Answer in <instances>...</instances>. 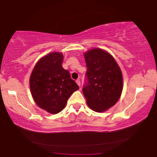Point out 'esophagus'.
I'll return each instance as SVG.
<instances>
[{"label":"esophagus","instance_id":"34e87169","mask_svg":"<svg viewBox=\"0 0 157 157\" xmlns=\"http://www.w3.org/2000/svg\"><path fill=\"white\" fill-rule=\"evenodd\" d=\"M76 82H77V83L78 84V86H80V79H77V80H76Z\"/></svg>","mask_w":157,"mask_h":157}]
</instances>
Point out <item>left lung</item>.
Instances as JSON below:
<instances>
[{
    "label": "left lung",
    "instance_id": "obj_1",
    "mask_svg": "<svg viewBox=\"0 0 157 157\" xmlns=\"http://www.w3.org/2000/svg\"><path fill=\"white\" fill-rule=\"evenodd\" d=\"M86 70L83 93L89 107L102 112L113 106L122 92L121 69L113 57L100 48L84 54Z\"/></svg>",
    "mask_w": 157,
    "mask_h": 157
}]
</instances>
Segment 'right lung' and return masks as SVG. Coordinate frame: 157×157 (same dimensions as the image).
I'll return each instance as SVG.
<instances>
[{
	"mask_svg": "<svg viewBox=\"0 0 157 157\" xmlns=\"http://www.w3.org/2000/svg\"><path fill=\"white\" fill-rule=\"evenodd\" d=\"M63 55L52 52L41 58L29 79L32 96L41 109L56 114L65 107L71 94L79 89L67 70L63 68Z\"/></svg>",
	"mask_w": 157,
	"mask_h": 157,
	"instance_id": "add662e5",
	"label": "right lung"
}]
</instances>
